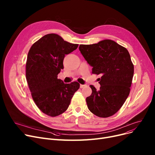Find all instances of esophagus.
Returning <instances> with one entry per match:
<instances>
[{"label": "esophagus", "mask_w": 155, "mask_h": 155, "mask_svg": "<svg viewBox=\"0 0 155 155\" xmlns=\"http://www.w3.org/2000/svg\"><path fill=\"white\" fill-rule=\"evenodd\" d=\"M85 86V85H82V84H80V88H83V87H84Z\"/></svg>", "instance_id": "1"}]
</instances>
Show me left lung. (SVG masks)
Returning a JSON list of instances; mask_svg holds the SVG:
<instances>
[{
	"label": "left lung",
	"instance_id": "8db88e82",
	"mask_svg": "<svg viewBox=\"0 0 155 155\" xmlns=\"http://www.w3.org/2000/svg\"><path fill=\"white\" fill-rule=\"evenodd\" d=\"M79 50L92 67V73L101 75L99 91L93 86L87 97L88 109L95 116L108 117L123 106L130 92L134 65L127 49L110 39L93 45H80Z\"/></svg>",
	"mask_w": 155,
	"mask_h": 155
}]
</instances>
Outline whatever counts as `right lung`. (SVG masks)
Listing matches in <instances>:
<instances>
[{
    "label": "right lung",
    "mask_w": 155,
    "mask_h": 155,
    "mask_svg": "<svg viewBox=\"0 0 155 155\" xmlns=\"http://www.w3.org/2000/svg\"><path fill=\"white\" fill-rule=\"evenodd\" d=\"M78 46L58 35L48 34L32 45L28 52L26 76L29 88L38 107L48 116L55 117L66 111L80 88L77 82L64 84L58 78L65 54Z\"/></svg>",
    "instance_id": "obj_1"
}]
</instances>
